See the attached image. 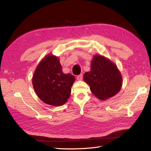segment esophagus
I'll return each instance as SVG.
<instances>
[{"label":"esophagus","mask_w":151,"mask_h":151,"mask_svg":"<svg viewBox=\"0 0 151 151\" xmlns=\"http://www.w3.org/2000/svg\"><path fill=\"white\" fill-rule=\"evenodd\" d=\"M82 78H83L82 74H81V75H79L78 76H77V77H76V78H77L78 81H82Z\"/></svg>","instance_id":"obj_1"}]
</instances>
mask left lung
<instances>
[{"label":"left lung","mask_w":151,"mask_h":151,"mask_svg":"<svg viewBox=\"0 0 151 151\" xmlns=\"http://www.w3.org/2000/svg\"><path fill=\"white\" fill-rule=\"evenodd\" d=\"M84 81L97 99L105 101L117 94L123 84V78L117 65L101 55H95L90 71L85 73Z\"/></svg>","instance_id":"left-lung-1"}]
</instances>
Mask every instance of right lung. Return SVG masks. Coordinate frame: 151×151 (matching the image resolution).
I'll return each instance as SVG.
<instances>
[{
  "label": "right lung",
  "instance_id": "1",
  "mask_svg": "<svg viewBox=\"0 0 151 151\" xmlns=\"http://www.w3.org/2000/svg\"><path fill=\"white\" fill-rule=\"evenodd\" d=\"M75 81L71 74L62 72L59 58L51 54L41 60L32 76V85L38 97L54 106H60L67 101Z\"/></svg>",
  "mask_w": 151,
  "mask_h": 151
}]
</instances>
